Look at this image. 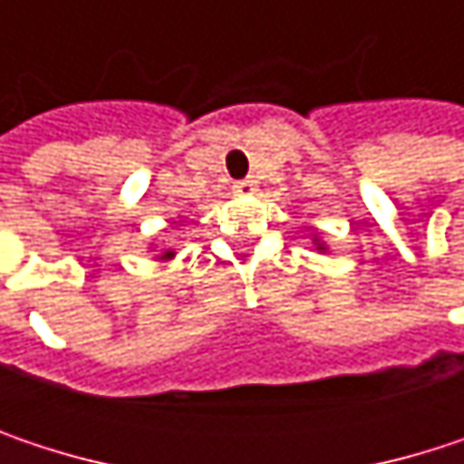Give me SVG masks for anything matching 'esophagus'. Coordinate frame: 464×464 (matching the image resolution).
Masks as SVG:
<instances>
[{
    "mask_svg": "<svg viewBox=\"0 0 464 464\" xmlns=\"http://www.w3.org/2000/svg\"><path fill=\"white\" fill-rule=\"evenodd\" d=\"M233 193H238V196L255 193V179H238V182H233Z\"/></svg>",
    "mask_w": 464,
    "mask_h": 464,
    "instance_id": "esophagus-1",
    "label": "esophagus"
}]
</instances>
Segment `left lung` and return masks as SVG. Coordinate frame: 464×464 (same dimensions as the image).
<instances>
[{
    "instance_id": "1",
    "label": "left lung",
    "mask_w": 464,
    "mask_h": 464,
    "mask_svg": "<svg viewBox=\"0 0 464 464\" xmlns=\"http://www.w3.org/2000/svg\"><path fill=\"white\" fill-rule=\"evenodd\" d=\"M314 241H317V249H327L324 244H320V238H314Z\"/></svg>"
}]
</instances>
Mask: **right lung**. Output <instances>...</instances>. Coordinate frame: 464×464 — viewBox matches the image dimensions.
<instances>
[{
    "instance_id": "1",
    "label": "right lung",
    "mask_w": 464,
    "mask_h": 464,
    "mask_svg": "<svg viewBox=\"0 0 464 464\" xmlns=\"http://www.w3.org/2000/svg\"><path fill=\"white\" fill-rule=\"evenodd\" d=\"M169 257H174V252H171V249H166V252L160 255V260H169Z\"/></svg>"
}]
</instances>
